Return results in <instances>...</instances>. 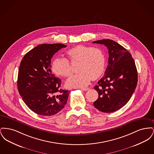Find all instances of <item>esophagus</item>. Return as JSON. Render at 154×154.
<instances>
[{"label":"esophagus","mask_w":154,"mask_h":154,"mask_svg":"<svg viewBox=\"0 0 154 154\" xmlns=\"http://www.w3.org/2000/svg\"><path fill=\"white\" fill-rule=\"evenodd\" d=\"M81 90H82V91H88L89 90V88H81Z\"/></svg>","instance_id":"obj_1"}]
</instances>
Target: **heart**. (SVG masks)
<instances>
[{"label": "heart", "mask_w": 154, "mask_h": 154, "mask_svg": "<svg viewBox=\"0 0 154 154\" xmlns=\"http://www.w3.org/2000/svg\"><path fill=\"white\" fill-rule=\"evenodd\" d=\"M69 59L73 63H78L80 72L69 78L66 82L69 88H83L87 86L92 79L101 76L105 67V57L102 51L97 48L78 45L67 52ZM52 71L61 77H68L72 70L69 61L64 58H57L52 62Z\"/></svg>", "instance_id": "1"}]
</instances>
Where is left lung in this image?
<instances>
[{
  "label": "left lung",
  "mask_w": 154,
  "mask_h": 154,
  "mask_svg": "<svg viewBox=\"0 0 154 154\" xmlns=\"http://www.w3.org/2000/svg\"><path fill=\"white\" fill-rule=\"evenodd\" d=\"M93 43L104 44L109 50V65L104 75L94 87L98 99L94 103L97 110L112 112L128 102L136 88L137 71L132 55L124 47L109 39Z\"/></svg>",
  "instance_id": "8db88e82"
}]
</instances>
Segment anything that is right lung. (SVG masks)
<instances>
[{
	"mask_svg": "<svg viewBox=\"0 0 154 154\" xmlns=\"http://www.w3.org/2000/svg\"><path fill=\"white\" fill-rule=\"evenodd\" d=\"M60 43L40 44L27 52L21 62L17 87L22 100L38 115L50 116L62 110L69 91L61 89V80L52 73L51 61Z\"/></svg>",
	"mask_w": 154,
	"mask_h": 154,
	"instance_id": "1",
	"label": "right lung"
}]
</instances>
